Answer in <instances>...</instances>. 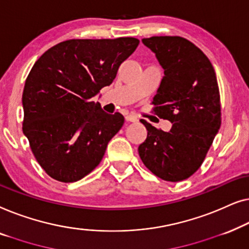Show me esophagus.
Instances as JSON below:
<instances>
[{
    "mask_svg": "<svg viewBox=\"0 0 249 249\" xmlns=\"http://www.w3.org/2000/svg\"><path fill=\"white\" fill-rule=\"evenodd\" d=\"M125 120L127 121V122H133V123H135V122H138L139 121V118H138V116H136V115H134V114H127L125 116Z\"/></svg>",
    "mask_w": 249,
    "mask_h": 249,
    "instance_id": "obj_1",
    "label": "esophagus"
}]
</instances>
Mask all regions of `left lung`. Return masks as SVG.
I'll list each match as a JSON object with an SVG mask.
<instances>
[{"instance_id": "left-lung-1", "label": "left lung", "mask_w": 249, "mask_h": 249, "mask_svg": "<svg viewBox=\"0 0 249 249\" xmlns=\"http://www.w3.org/2000/svg\"><path fill=\"white\" fill-rule=\"evenodd\" d=\"M142 43L156 54L164 73L153 97V111L173 126L164 132L141 120L148 136L139 146L140 158L161 179L184 180L201 167L221 125L214 69L183 37L156 36Z\"/></svg>"}]
</instances>
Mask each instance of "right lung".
<instances>
[{"mask_svg": "<svg viewBox=\"0 0 249 249\" xmlns=\"http://www.w3.org/2000/svg\"><path fill=\"white\" fill-rule=\"evenodd\" d=\"M139 39H71L38 58L22 93L23 134L48 176L73 183L90 174L122 128L120 113L91 101L116 78Z\"/></svg>", "mask_w": 249, "mask_h": 249, "instance_id": "1", "label": "right lung"}]
</instances>
